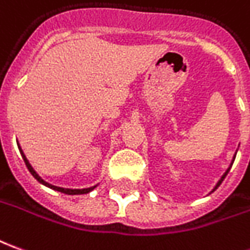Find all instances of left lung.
<instances>
[{
	"label": "left lung",
	"mask_w": 250,
	"mask_h": 250,
	"mask_svg": "<svg viewBox=\"0 0 250 250\" xmlns=\"http://www.w3.org/2000/svg\"><path fill=\"white\" fill-rule=\"evenodd\" d=\"M234 158H235V154H234V157H233V161H231V164H230V167H229V169H228V170H226V172H225V173H223V176H222V177H221V180H219V181H218V183H216V186L214 187V189H212V192L215 191L216 188H218V187L221 186V183H222L223 179H225V177H226V174L229 173V170H230V167H231V165H233V162H234Z\"/></svg>",
	"instance_id": "left-lung-1"
}]
</instances>
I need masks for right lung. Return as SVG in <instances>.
Here are the masks:
<instances>
[{
    "instance_id": "obj_1",
    "label": "right lung",
    "mask_w": 250,
    "mask_h": 250,
    "mask_svg": "<svg viewBox=\"0 0 250 250\" xmlns=\"http://www.w3.org/2000/svg\"><path fill=\"white\" fill-rule=\"evenodd\" d=\"M19 150H20L22 160H24V162H25V165H27L28 170L31 172V174H32L35 179L39 181L40 184H43V186L48 187V188H51V189H54V191L62 192V193H66V195H83V193H88V192L93 191V189H95V188H96V186H95V187H90V188H83V189H71V188H62V187H57V186H52V184H48L47 181H44V180L40 177L39 174L35 172L34 167H31V164H29V161H28V160H27V157H25V154L22 153V150H21V147H20V145H19Z\"/></svg>"
}]
</instances>
